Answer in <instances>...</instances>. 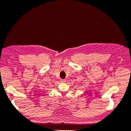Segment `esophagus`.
<instances>
[{"label": "esophagus", "mask_w": 131, "mask_h": 131, "mask_svg": "<svg viewBox=\"0 0 131 131\" xmlns=\"http://www.w3.org/2000/svg\"><path fill=\"white\" fill-rule=\"evenodd\" d=\"M61 82L62 83H65L66 82V80H65V79H62V80H61Z\"/></svg>", "instance_id": "34e87169"}]
</instances>
